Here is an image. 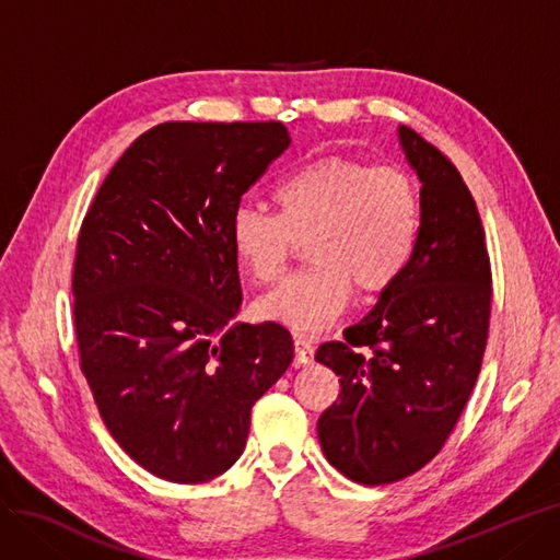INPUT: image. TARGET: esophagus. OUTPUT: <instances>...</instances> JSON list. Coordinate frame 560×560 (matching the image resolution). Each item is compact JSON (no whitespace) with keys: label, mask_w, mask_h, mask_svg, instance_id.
I'll return each instance as SVG.
<instances>
[{"label":"esophagus","mask_w":560,"mask_h":560,"mask_svg":"<svg viewBox=\"0 0 560 560\" xmlns=\"http://www.w3.org/2000/svg\"><path fill=\"white\" fill-rule=\"evenodd\" d=\"M293 346H295V360H293V366H306V364H312L314 362V346H312V341H308L306 337H302V335H295V339H293Z\"/></svg>","instance_id":"34e87169"}]
</instances>
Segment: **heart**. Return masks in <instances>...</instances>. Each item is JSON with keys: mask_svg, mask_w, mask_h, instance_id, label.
I'll return each mask as SVG.
<instances>
[{"mask_svg": "<svg viewBox=\"0 0 560 560\" xmlns=\"http://www.w3.org/2000/svg\"><path fill=\"white\" fill-rule=\"evenodd\" d=\"M277 214L240 207L228 228L242 272L269 285L306 242L304 272L258 300L256 312L295 332L316 335L346 308L353 288L378 295L408 267L420 235V189L397 163L318 156L272 189Z\"/></svg>", "mask_w": 560, "mask_h": 560, "instance_id": "b5f03b06", "label": "heart"}]
</instances>
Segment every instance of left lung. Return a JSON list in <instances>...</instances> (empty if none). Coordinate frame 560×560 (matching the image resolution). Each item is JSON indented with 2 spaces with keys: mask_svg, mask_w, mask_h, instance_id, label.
Segmentation results:
<instances>
[{
  "mask_svg": "<svg viewBox=\"0 0 560 560\" xmlns=\"http://www.w3.org/2000/svg\"><path fill=\"white\" fill-rule=\"evenodd\" d=\"M399 138L422 182L416 254L378 304L343 329V341L316 350L341 385L318 420L325 459L366 487L404 480L443 450L478 381L491 316V265L472 194L436 144L410 127H399Z\"/></svg>",
  "mask_w": 560,
  "mask_h": 560,
  "instance_id": "obj_1",
  "label": "left lung"
}]
</instances>
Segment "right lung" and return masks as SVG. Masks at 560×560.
Masks as SVG:
<instances>
[{"label":"right lung","mask_w":560,"mask_h":560,"mask_svg":"<svg viewBox=\"0 0 560 560\" xmlns=\"http://www.w3.org/2000/svg\"><path fill=\"white\" fill-rule=\"evenodd\" d=\"M288 144L281 121H163L113 165L82 219L73 323L110 436L161 480L200 485L246 445L254 404L293 362L242 302L228 228Z\"/></svg>","instance_id":"obj_1"}]
</instances>
